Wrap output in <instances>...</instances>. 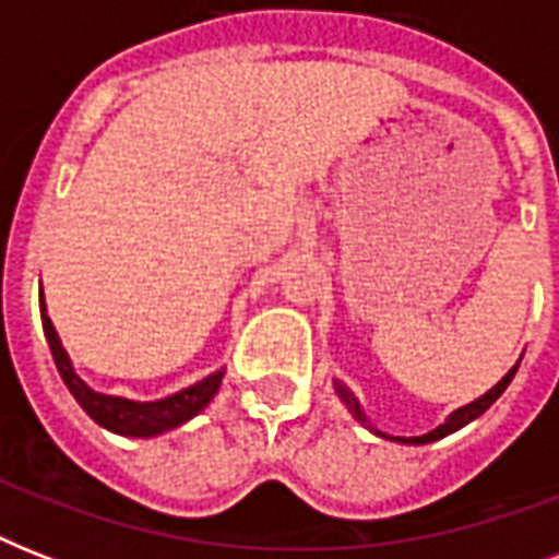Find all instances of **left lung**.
I'll return each instance as SVG.
<instances>
[{
  "mask_svg": "<svg viewBox=\"0 0 559 559\" xmlns=\"http://www.w3.org/2000/svg\"><path fill=\"white\" fill-rule=\"evenodd\" d=\"M520 362H522V359H520ZM520 362H516V366H513L511 371L504 373L502 380L496 382L493 389H490V391H485V394H481V397H478V400H473V403H467V406L455 408V412H452V415L447 417V420H443L441 426H435L432 432H426V435H415V438H400V435H385V432H380V429H373V426H371V420H368V417H366V412H362V406H359L357 394H354V391H350L348 385H345V382H342V380H333V389H336V394H340V400H342V403H345V406H348V412H350V415L357 417L359 424L366 426V429H371V432L377 435V438H389V441H397V443H412V447H420V443H432V441H441V438H447V435L459 432L461 426H467L469 420H476L478 415H485L487 408L493 406L496 400L502 397V391L508 389V385H511L513 373H516V368H520Z\"/></svg>",
  "mask_w": 559,
  "mask_h": 559,
  "instance_id": "8db88e82",
  "label": "left lung"
}]
</instances>
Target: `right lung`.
Instances as JSON below:
<instances>
[{"label": "right lung", "mask_w": 559, "mask_h": 559, "mask_svg": "<svg viewBox=\"0 0 559 559\" xmlns=\"http://www.w3.org/2000/svg\"><path fill=\"white\" fill-rule=\"evenodd\" d=\"M39 316H43V333H46L57 371L63 377L66 389L72 391V397L78 400V406L95 424L104 426L107 432L124 435V438H156V435H165L170 429H177V426L188 424L191 417L200 415L202 408L214 400L219 382H223V373H226V368H219V371L202 377L200 382H193V385L177 391V394H168V397L162 400H144V403L142 400L104 394V391L92 389L90 382L74 371L72 359L66 354L63 342H60L55 324L48 319L43 293H39Z\"/></svg>", "instance_id": "obj_1"}]
</instances>
